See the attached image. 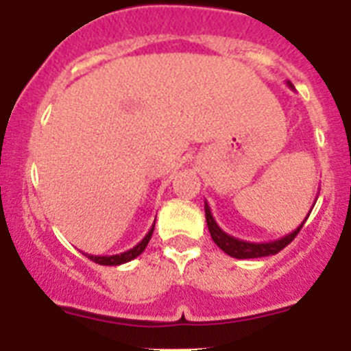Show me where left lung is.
<instances>
[{"instance_id": "1", "label": "left lung", "mask_w": 351, "mask_h": 351, "mask_svg": "<svg viewBox=\"0 0 351 351\" xmlns=\"http://www.w3.org/2000/svg\"><path fill=\"white\" fill-rule=\"evenodd\" d=\"M287 84L290 86L291 89H293L291 82H287ZM204 209H206V221H207V226H209L210 237H213V241L216 243V246H218L219 250L225 251L226 255H230V256H234V258H239V260L262 258V256H271V255H276V253H280L283 247H287L288 244H290L291 241L297 237V234H299L300 228H302L304 223H306V219H308V216H309L308 214V216H306V219H304V221L297 226L295 230L291 232V234L285 235V237L276 239V241H269V243H247V241L237 239V237H234V235H228L225 230H221L218 223H216V219L213 218V214H210V207L207 206V202H206V206H204ZM309 213H311V210H309Z\"/></svg>"}]
</instances>
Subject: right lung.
<instances>
[{
  "label": "right lung",
  "instance_id": "1",
  "mask_svg": "<svg viewBox=\"0 0 351 351\" xmlns=\"http://www.w3.org/2000/svg\"><path fill=\"white\" fill-rule=\"evenodd\" d=\"M156 221V219H154ZM154 232V225L151 226V230L145 234V237L142 239L141 243L137 244V246H133L132 250L125 251V253H119V255H105V256H100V255H88V253H84V255L88 256L89 260H93L95 263H100V265H121V263H126V262H132L133 258H137L138 255H141L142 251L145 250V246H147V243L151 241V235H153Z\"/></svg>",
  "mask_w": 351,
  "mask_h": 351
}]
</instances>
